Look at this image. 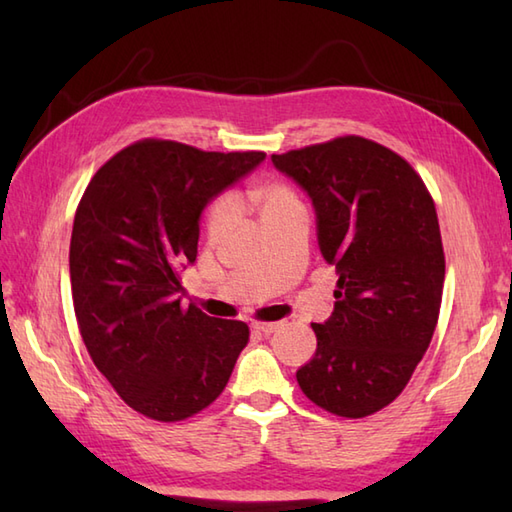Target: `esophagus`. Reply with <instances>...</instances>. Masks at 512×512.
Instances as JSON below:
<instances>
[{
	"mask_svg": "<svg viewBox=\"0 0 512 512\" xmlns=\"http://www.w3.org/2000/svg\"><path fill=\"white\" fill-rule=\"evenodd\" d=\"M281 325H284L281 321H268V323H253V328L262 334H273L281 328Z\"/></svg>",
	"mask_w": 512,
	"mask_h": 512,
	"instance_id": "esophagus-1",
	"label": "esophagus"
}]
</instances>
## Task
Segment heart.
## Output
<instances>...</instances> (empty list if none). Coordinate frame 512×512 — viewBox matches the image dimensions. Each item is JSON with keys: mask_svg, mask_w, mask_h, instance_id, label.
<instances>
[{"mask_svg": "<svg viewBox=\"0 0 512 512\" xmlns=\"http://www.w3.org/2000/svg\"><path fill=\"white\" fill-rule=\"evenodd\" d=\"M248 198L259 211V217H262V222L266 226L292 211L303 209L295 189H292L284 180H275V178L259 180L255 187L250 189ZM231 217H233L231 200L228 198L213 200L209 211H206V231H209L211 237H217L228 226V222H231Z\"/></svg>", "mask_w": 512, "mask_h": 512, "instance_id": "heart-1", "label": "heart"}]
</instances>
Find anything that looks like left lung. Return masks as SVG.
I'll list each match as a JSON object with an SVG mask.
<instances>
[{"instance_id": "1", "label": "left lung", "mask_w": 512, "mask_h": 512, "mask_svg": "<svg viewBox=\"0 0 512 512\" xmlns=\"http://www.w3.org/2000/svg\"><path fill=\"white\" fill-rule=\"evenodd\" d=\"M273 165L308 191L321 253L339 275L334 312L312 323L317 352L297 383L334 416H372L407 387L436 332V204L405 158L363 136L273 154Z\"/></svg>"}]
</instances>
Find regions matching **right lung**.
<instances>
[{"label": "right lung", "mask_w": 512, "mask_h": 512, "mask_svg": "<svg viewBox=\"0 0 512 512\" xmlns=\"http://www.w3.org/2000/svg\"><path fill=\"white\" fill-rule=\"evenodd\" d=\"M264 158L145 138L107 160L76 206L70 281L83 343L116 394L151 420L209 407L248 343L244 321L182 306L180 268L198 257L204 206Z\"/></svg>", "instance_id": "obj_1"}]
</instances>
